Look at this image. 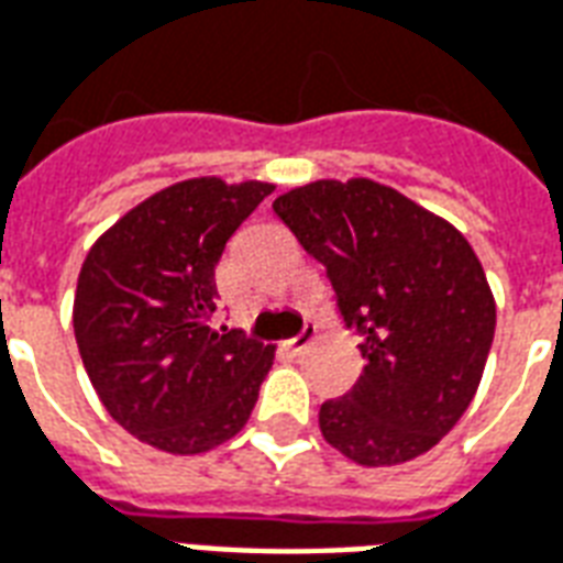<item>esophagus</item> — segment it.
<instances>
[{
	"label": "esophagus",
	"instance_id": "esophagus-1",
	"mask_svg": "<svg viewBox=\"0 0 563 563\" xmlns=\"http://www.w3.org/2000/svg\"><path fill=\"white\" fill-rule=\"evenodd\" d=\"M316 336H319V331H316V324H303V331L295 340H289V349H292L295 355H301V352H307L310 345L316 343Z\"/></svg>",
	"mask_w": 563,
	"mask_h": 563
}]
</instances>
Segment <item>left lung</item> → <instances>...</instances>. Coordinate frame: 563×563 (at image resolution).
<instances>
[{"instance_id":"left-lung-1","label":"left lung","mask_w":563,"mask_h":563,"mask_svg":"<svg viewBox=\"0 0 563 563\" xmlns=\"http://www.w3.org/2000/svg\"><path fill=\"white\" fill-rule=\"evenodd\" d=\"M274 214L319 260L364 334L355 387L319 409L324 441L357 465L435 448L472 406L495 336V298L460 229L373 178L310 181Z\"/></svg>"}]
</instances>
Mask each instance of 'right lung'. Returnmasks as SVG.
Instances as JSON below:
<instances>
[{
  "label": "right lung",
  "mask_w": 563,
  "mask_h": 563,
  "mask_svg": "<svg viewBox=\"0 0 563 563\" xmlns=\"http://www.w3.org/2000/svg\"><path fill=\"white\" fill-rule=\"evenodd\" d=\"M268 181L187 178L95 241L74 295V336L110 418L157 451L194 456L247 423L274 345L214 328V268Z\"/></svg>",
  "instance_id": "add662e5"
}]
</instances>
